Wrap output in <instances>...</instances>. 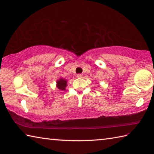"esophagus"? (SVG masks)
<instances>
[{
	"instance_id": "esophagus-1",
	"label": "esophagus",
	"mask_w": 154,
	"mask_h": 154,
	"mask_svg": "<svg viewBox=\"0 0 154 154\" xmlns=\"http://www.w3.org/2000/svg\"><path fill=\"white\" fill-rule=\"evenodd\" d=\"M77 78H82V74H77Z\"/></svg>"
}]
</instances>
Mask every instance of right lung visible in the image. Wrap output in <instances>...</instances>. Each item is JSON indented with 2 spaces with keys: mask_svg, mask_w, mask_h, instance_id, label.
I'll return each instance as SVG.
<instances>
[{
  "mask_svg": "<svg viewBox=\"0 0 154 154\" xmlns=\"http://www.w3.org/2000/svg\"><path fill=\"white\" fill-rule=\"evenodd\" d=\"M66 83H67L66 80H65L64 79H62V78H60V79L57 81L56 86L59 90H65V88L66 87Z\"/></svg>",
  "mask_w": 154,
  "mask_h": 154,
  "instance_id": "right-lung-1",
  "label": "right lung"
}]
</instances>
